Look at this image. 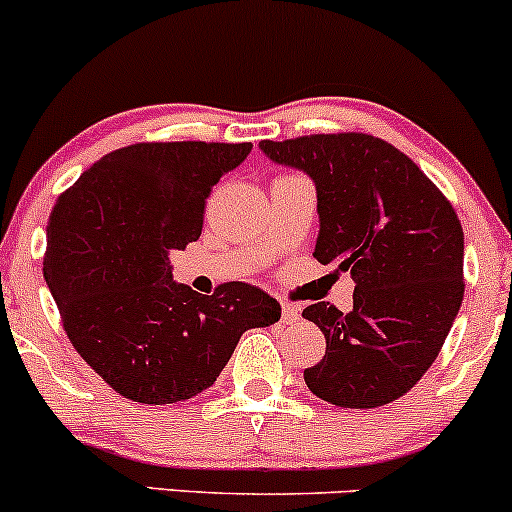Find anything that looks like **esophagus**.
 Masks as SVG:
<instances>
[{
    "instance_id": "obj_1",
    "label": "esophagus",
    "mask_w": 512,
    "mask_h": 512,
    "mask_svg": "<svg viewBox=\"0 0 512 512\" xmlns=\"http://www.w3.org/2000/svg\"><path fill=\"white\" fill-rule=\"evenodd\" d=\"M281 320H284L286 325H296V322L301 320V308L293 303H281Z\"/></svg>"
}]
</instances>
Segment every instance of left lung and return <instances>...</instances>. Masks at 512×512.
<instances>
[{
    "instance_id": "1",
    "label": "left lung",
    "mask_w": 512,
    "mask_h": 512,
    "mask_svg": "<svg viewBox=\"0 0 512 512\" xmlns=\"http://www.w3.org/2000/svg\"><path fill=\"white\" fill-rule=\"evenodd\" d=\"M279 166L315 182L317 262L356 281L354 310H303L327 339L303 370L325 402L373 409L424 378L462 305L464 233L443 192L402 151L358 132L260 142Z\"/></svg>"
}]
</instances>
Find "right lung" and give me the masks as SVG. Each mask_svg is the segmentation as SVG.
Masks as SVG:
<instances>
[{"instance_id":"add662e5","label":"right lung","mask_w":512,"mask_h":512,"mask_svg":"<svg viewBox=\"0 0 512 512\" xmlns=\"http://www.w3.org/2000/svg\"><path fill=\"white\" fill-rule=\"evenodd\" d=\"M252 144H134L103 156L50 211L45 284L79 356L122 397L173 404L214 385L252 327L281 305L231 281L175 284L170 252L202 233L211 187Z\"/></svg>"}]
</instances>
